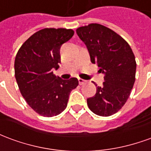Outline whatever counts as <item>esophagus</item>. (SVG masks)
<instances>
[{"instance_id":"1","label":"esophagus","mask_w":151,"mask_h":151,"mask_svg":"<svg viewBox=\"0 0 151 151\" xmlns=\"http://www.w3.org/2000/svg\"><path fill=\"white\" fill-rule=\"evenodd\" d=\"M78 82L80 85H83L86 82V80H83L82 78H78Z\"/></svg>"}]
</instances>
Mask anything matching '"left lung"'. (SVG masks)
<instances>
[{
  "instance_id": "left-lung-1",
  "label": "left lung",
  "mask_w": 151,
  "mask_h": 151,
  "mask_svg": "<svg viewBox=\"0 0 151 151\" xmlns=\"http://www.w3.org/2000/svg\"><path fill=\"white\" fill-rule=\"evenodd\" d=\"M76 32L87 47L91 62L104 74L103 86H97L95 96L87 99V105L98 116H111L121 109L133 89L137 67L134 54L123 38L103 25L91 23Z\"/></svg>"
}]
</instances>
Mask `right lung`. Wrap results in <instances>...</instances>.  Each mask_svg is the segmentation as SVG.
Segmentation results:
<instances>
[{
	"mask_svg": "<svg viewBox=\"0 0 151 151\" xmlns=\"http://www.w3.org/2000/svg\"><path fill=\"white\" fill-rule=\"evenodd\" d=\"M73 34L71 29H42L22 45L15 57V78L22 95L43 116L61 113L71 91L78 85L76 78L64 80L52 72L59 68L60 47Z\"/></svg>",
	"mask_w": 151,
	"mask_h": 151,
	"instance_id": "add662e5",
	"label": "right lung"
}]
</instances>
